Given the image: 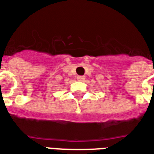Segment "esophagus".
I'll return each instance as SVG.
<instances>
[{
  "label": "esophagus",
  "instance_id": "obj_1",
  "mask_svg": "<svg viewBox=\"0 0 154 154\" xmlns=\"http://www.w3.org/2000/svg\"><path fill=\"white\" fill-rule=\"evenodd\" d=\"M85 79L84 77H82V76H78L77 77V80L78 81H83Z\"/></svg>",
  "mask_w": 154,
  "mask_h": 154
}]
</instances>
